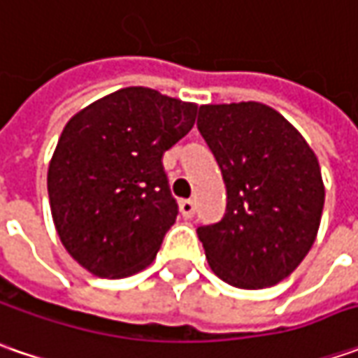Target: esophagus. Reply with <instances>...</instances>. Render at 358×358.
I'll return each mask as SVG.
<instances>
[{"instance_id": "34e87169", "label": "esophagus", "mask_w": 358, "mask_h": 358, "mask_svg": "<svg viewBox=\"0 0 358 358\" xmlns=\"http://www.w3.org/2000/svg\"><path fill=\"white\" fill-rule=\"evenodd\" d=\"M179 211H181V215H183L185 219H191V217L195 215V201H181V203H179Z\"/></svg>"}]
</instances>
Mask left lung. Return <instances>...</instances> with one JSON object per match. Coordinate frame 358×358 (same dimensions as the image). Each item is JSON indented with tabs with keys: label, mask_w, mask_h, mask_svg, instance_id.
<instances>
[{
	"label": "left lung",
	"mask_w": 358,
	"mask_h": 358,
	"mask_svg": "<svg viewBox=\"0 0 358 358\" xmlns=\"http://www.w3.org/2000/svg\"><path fill=\"white\" fill-rule=\"evenodd\" d=\"M197 129L227 189L225 217L197 229L213 273L239 289L287 279L321 225L319 159L279 111L259 101L201 105Z\"/></svg>",
	"instance_id": "left-lung-1"
}]
</instances>
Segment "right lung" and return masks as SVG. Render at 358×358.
<instances>
[{
    "instance_id": "right-lung-1",
    "label": "right lung",
    "mask_w": 358,
    "mask_h": 358,
    "mask_svg": "<svg viewBox=\"0 0 358 358\" xmlns=\"http://www.w3.org/2000/svg\"><path fill=\"white\" fill-rule=\"evenodd\" d=\"M197 105L125 87L67 121L49 161L51 217L91 275L123 279L153 263L177 219L161 157L195 125Z\"/></svg>"
}]
</instances>
